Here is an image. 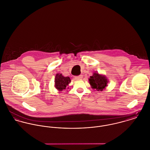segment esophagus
<instances>
[{"label": "esophagus", "instance_id": "34e87169", "mask_svg": "<svg viewBox=\"0 0 150 150\" xmlns=\"http://www.w3.org/2000/svg\"><path fill=\"white\" fill-rule=\"evenodd\" d=\"M82 78H83V76H82V75H79V76H76L75 77V79L76 80H81V79H82Z\"/></svg>", "mask_w": 150, "mask_h": 150}]
</instances>
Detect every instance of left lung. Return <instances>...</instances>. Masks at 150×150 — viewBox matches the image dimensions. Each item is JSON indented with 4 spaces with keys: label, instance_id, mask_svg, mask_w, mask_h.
Segmentation results:
<instances>
[{
    "label": "left lung",
    "instance_id": "obj_1",
    "mask_svg": "<svg viewBox=\"0 0 150 150\" xmlns=\"http://www.w3.org/2000/svg\"><path fill=\"white\" fill-rule=\"evenodd\" d=\"M88 80L92 88L97 91H102L108 86V83L107 78L105 75H100L98 72H94Z\"/></svg>",
    "mask_w": 150,
    "mask_h": 150
}]
</instances>
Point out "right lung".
I'll return each mask as SVG.
<instances>
[{
	"label": "right lung",
	"mask_w": 150,
	"mask_h": 150,
	"mask_svg": "<svg viewBox=\"0 0 150 150\" xmlns=\"http://www.w3.org/2000/svg\"><path fill=\"white\" fill-rule=\"evenodd\" d=\"M55 87L59 91H62L66 89L67 86L71 82V79L69 77L63 76L62 74H57L54 79Z\"/></svg>",
	"instance_id": "obj_1"
}]
</instances>
